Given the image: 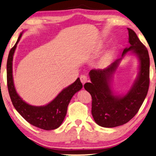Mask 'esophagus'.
I'll return each instance as SVG.
<instances>
[{
  "instance_id": "1",
  "label": "esophagus",
  "mask_w": 156,
  "mask_h": 156,
  "mask_svg": "<svg viewBox=\"0 0 156 156\" xmlns=\"http://www.w3.org/2000/svg\"><path fill=\"white\" fill-rule=\"evenodd\" d=\"M80 80L81 83L83 84H85L87 81V77L86 75H81L80 76Z\"/></svg>"
}]
</instances>
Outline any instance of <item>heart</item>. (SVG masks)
Masks as SVG:
<instances>
[{
  "mask_svg": "<svg viewBox=\"0 0 156 156\" xmlns=\"http://www.w3.org/2000/svg\"><path fill=\"white\" fill-rule=\"evenodd\" d=\"M113 54V50H111L109 51H108L107 54L102 57L101 61L99 62V65L101 66H105L106 65H107L108 62H110L111 58H112Z\"/></svg>",
  "mask_w": 156,
  "mask_h": 156,
  "instance_id": "heart-1",
  "label": "heart"
}]
</instances>
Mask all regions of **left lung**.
<instances>
[{
  "label": "left lung",
  "instance_id": "8db88e82",
  "mask_svg": "<svg viewBox=\"0 0 156 156\" xmlns=\"http://www.w3.org/2000/svg\"><path fill=\"white\" fill-rule=\"evenodd\" d=\"M130 47L123 51L122 58L107 68L92 69L89 73L91 83L84 85L92 96V114L97 124L104 128L124 125L133 119L141 107L147 94L149 86V56L147 49L140 42L136 34L128 28ZM128 51L139 58L140 69L131 90L123 97L113 94L110 80L119 62Z\"/></svg>",
  "mask_w": 156,
  "mask_h": 156
}]
</instances>
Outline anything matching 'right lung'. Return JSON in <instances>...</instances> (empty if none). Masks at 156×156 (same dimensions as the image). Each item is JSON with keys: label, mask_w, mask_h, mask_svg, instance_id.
Listing matches in <instances>:
<instances>
[{"label": "right lung", "mask_w": 156, "mask_h": 156, "mask_svg": "<svg viewBox=\"0 0 156 156\" xmlns=\"http://www.w3.org/2000/svg\"><path fill=\"white\" fill-rule=\"evenodd\" d=\"M23 32L20 33L16 43L11 49L7 63V87L10 98L15 108L23 119L30 124L45 130H51L60 127L65 117L67 108L72 97L80 90L83 86L79 78L74 83L62 91L49 104L36 107L26 103L17 94L13 79V58L17 44Z\"/></svg>", "instance_id": "obj_1"}]
</instances>
